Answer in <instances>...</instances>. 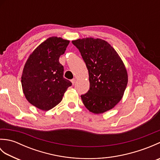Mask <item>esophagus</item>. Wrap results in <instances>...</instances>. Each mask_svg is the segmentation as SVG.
<instances>
[{
  "label": "esophagus",
  "mask_w": 160,
  "mask_h": 160,
  "mask_svg": "<svg viewBox=\"0 0 160 160\" xmlns=\"http://www.w3.org/2000/svg\"><path fill=\"white\" fill-rule=\"evenodd\" d=\"M71 83H72L73 84H74L75 83H76V78H73V79H72L71 80Z\"/></svg>",
  "instance_id": "obj_1"
}]
</instances>
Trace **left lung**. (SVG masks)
<instances>
[{
  "instance_id": "8db88e82",
  "label": "left lung",
  "mask_w": 160,
  "mask_h": 160,
  "mask_svg": "<svg viewBox=\"0 0 160 160\" xmlns=\"http://www.w3.org/2000/svg\"><path fill=\"white\" fill-rule=\"evenodd\" d=\"M86 63L90 87L81 98L84 106L95 114L113 108L123 97L128 74L123 61L109 43L100 38L73 40Z\"/></svg>"
}]
</instances>
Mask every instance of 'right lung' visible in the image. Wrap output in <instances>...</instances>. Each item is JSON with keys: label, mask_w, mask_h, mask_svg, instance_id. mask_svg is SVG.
Returning a JSON list of instances; mask_svg holds the SVG:
<instances>
[{"label": "right lung", "mask_w": 160, "mask_h": 160, "mask_svg": "<svg viewBox=\"0 0 160 160\" xmlns=\"http://www.w3.org/2000/svg\"><path fill=\"white\" fill-rule=\"evenodd\" d=\"M69 40L50 37L30 54L21 77L23 93L30 104L42 111L58 104L71 83L63 78L64 67L59 58Z\"/></svg>", "instance_id": "obj_1"}]
</instances>
